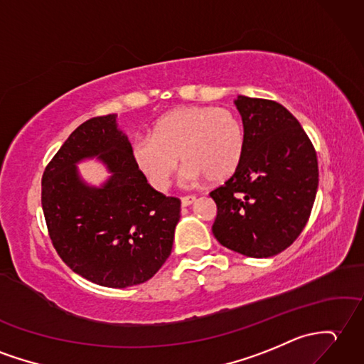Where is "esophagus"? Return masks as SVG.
I'll return each mask as SVG.
<instances>
[{
	"mask_svg": "<svg viewBox=\"0 0 364 364\" xmlns=\"http://www.w3.org/2000/svg\"><path fill=\"white\" fill-rule=\"evenodd\" d=\"M197 200V197L196 196H186V197H181V205L183 206H189V205H192L193 201Z\"/></svg>",
	"mask_w": 364,
	"mask_h": 364,
	"instance_id": "obj_1",
	"label": "esophagus"
}]
</instances>
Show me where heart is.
Listing matches in <instances>:
<instances>
[{"label": "heart", "instance_id": "b5f03b06", "mask_svg": "<svg viewBox=\"0 0 364 364\" xmlns=\"http://www.w3.org/2000/svg\"><path fill=\"white\" fill-rule=\"evenodd\" d=\"M245 151L243 124L232 109L188 105L159 119L150 136L133 142V156L154 188L164 191L178 166L188 181H223L237 171Z\"/></svg>", "mask_w": 364, "mask_h": 364}]
</instances>
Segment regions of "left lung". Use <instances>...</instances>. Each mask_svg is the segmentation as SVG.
I'll return each instance as SVG.
<instances>
[{
  "label": "left lung",
  "instance_id": "1",
  "mask_svg": "<svg viewBox=\"0 0 364 364\" xmlns=\"http://www.w3.org/2000/svg\"><path fill=\"white\" fill-rule=\"evenodd\" d=\"M245 130L242 163L209 193L213 225L223 247L248 257H272L298 239L318 189L316 150L289 109L274 100L239 96Z\"/></svg>",
  "mask_w": 364,
  "mask_h": 364
}]
</instances>
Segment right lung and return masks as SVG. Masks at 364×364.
<instances>
[{
  "instance_id": "add662e5",
  "label": "right lung",
  "mask_w": 364,
  "mask_h": 364,
  "mask_svg": "<svg viewBox=\"0 0 364 364\" xmlns=\"http://www.w3.org/2000/svg\"><path fill=\"white\" fill-rule=\"evenodd\" d=\"M99 156L114 176L92 190L75 163ZM181 201L147 183L116 114L91 117L75 129L41 176V208L57 255L88 281L125 289L149 281L171 256Z\"/></svg>"
}]
</instances>
